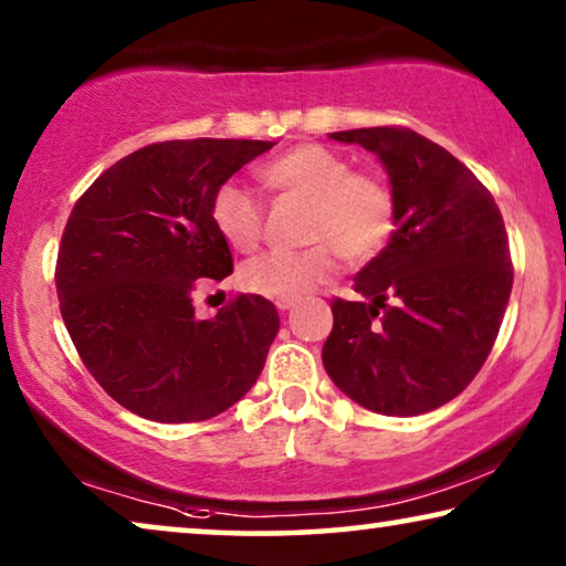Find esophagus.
<instances>
[{"label": "esophagus", "instance_id": "34e87169", "mask_svg": "<svg viewBox=\"0 0 566 566\" xmlns=\"http://www.w3.org/2000/svg\"><path fill=\"white\" fill-rule=\"evenodd\" d=\"M294 305H297V302H294V300H280V302H276V310L286 312V310H292Z\"/></svg>", "mask_w": 566, "mask_h": 566}]
</instances>
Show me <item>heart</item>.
<instances>
[{
  "instance_id": "obj_1",
  "label": "heart",
  "mask_w": 566,
  "mask_h": 566,
  "mask_svg": "<svg viewBox=\"0 0 566 566\" xmlns=\"http://www.w3.org/2000/svg\"><path fill=\"white\" fill-rule=\"evenodd\" d=\"M259 180L276 196L310 202L305 251H276L241 269L239 282L249 294L266 300H302L333 280L340 254L366 264L381 254L394 229V196L381 177L350 170L340 151L323 145H297L259 167ZM218 235L239 254L259 249L264 213L247 188L226 182L210 202Z\"/></svg>"
}]
</instances>
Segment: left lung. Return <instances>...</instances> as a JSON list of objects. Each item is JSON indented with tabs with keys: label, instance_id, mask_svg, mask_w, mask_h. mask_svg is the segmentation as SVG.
Returning <instances> with one entry per match:
<instances>
[{
	"label": "left lung",
	"instance_id": "1",
	"mask_svg": "<svg viewBox=\"0 0 566 566\" xmlns=\"http://www.w3.org/2000/svg\"><path fill=\"white\" fill-rule=\"evenodd\" d=\"M331 139L381 159L396 231L353 280L364 300H333L325 370L376 415H424L465 389L499 337L513 284L501 210L458 157L417 132L370 126Z\"/></svg>",
	"mask_w": 566,
	"mask_h": 566
}]
</instances>
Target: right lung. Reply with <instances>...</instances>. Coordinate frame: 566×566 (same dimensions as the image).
<instances>
[{
	"mask_svg": "<svg viewBox=\"0 0 566 566\" xmlns=\"http://www.w3.org/2000/svg\"><path fill=\"white\" fill-rule=\"evenodd\" d=\"M274 142L175 139L142 147L83 192L57 251L63 323L91 376L134 415L182 424L243 399L280 331L276 307L239 294L196 317L202 280L233 272L210 221L216 190Z\"/></svg>",
	"mask_w": 566,
	"mask_h": 566,
	"instance_id": "right-lung-1",
	"label": "right lung"
}]
</instances>
